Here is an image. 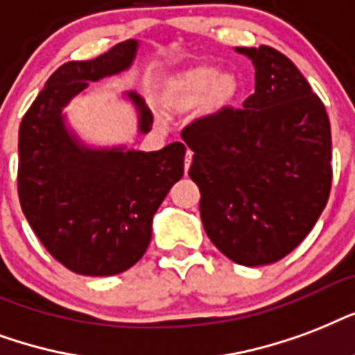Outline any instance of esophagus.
Here are the masks:
<instances>
[{"label":"esophagus","mask_w":355,"mask_h":355,"mask_svg":"<svg viewBox=\"0 0 355 355\" xmlns=\"http://www.w3.org/2000/svg\"><path fill=\"white\" fill-rule=\"evenodd\" d=\"M192 163V152L191 150H187L185 153V174H187V170H189V166H191Z\"/></svg>","instance_id":"34e87169"}]
</instances>
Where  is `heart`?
I'll use <instances>...</instances> for the list:
<instances>
[{
  "mask_svg": "<svg viewBox=\"0 0 355 355\" xmlns=\"http://www.w3.org/2000/svg\"><path fill=\"white\" fill-rule=\"evenodd\" d=\"M237 81L232 73L220 72L213 64H196L172 79L168 87V103L174 109H192L203 101L209 111H218L233 100Z\"/></svg>",
  "mask_w": 355,
  "mask_h": 355,
  "instance_id": "1",
  "label": "heart"
}]
</instances>
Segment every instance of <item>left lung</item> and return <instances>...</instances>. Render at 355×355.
I'll use <instances>...</instances> for the list:
<instances>
[{
  "mask_svg": "<svg viewBox=\"0 0 355 355\" xmlns=\"http://www.w3.org/2000/svg\"><path fill=\"white\" fill-rule=\"evenodd\" d=\"M255 66L241 109L196 118L181 137L211 243L239 265L276 263L307 237L331 189V128L322 100L270 46L237 48Z\"/></svg>",
  "mask_w": 355,
  "mask_h": 355,
  "instance_id": "left-lung-1",
  "label": "left lung"
}]
</instances>
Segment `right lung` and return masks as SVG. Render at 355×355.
<instances>
[{"instance_id": "right-lung-1", "label": "right lung", "mask_w": 355, "mask_h": 355, "mask_svg": "<svg viewBox=\"0 0 355 355\" xmlns=\"http://www.w3.org/2000/svg\"><path fill=\"white\" fill-rule=\"evenodd\" d=\"M135 40L114 44L92 60L59 66L21 118L18 133V198L29 226L44 248L68 270L83 276H114L144 255L152 220L164 196L183 175L187 148L92 152L66 133L60 109L87 81L125 70ZM140 131L153 116L135 92Z\"/></svg>"}]
</instances>
